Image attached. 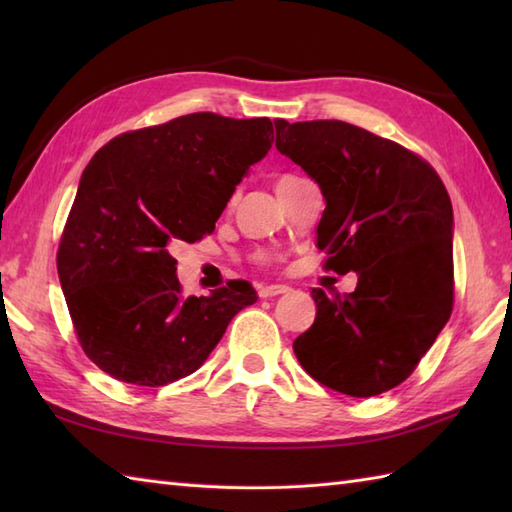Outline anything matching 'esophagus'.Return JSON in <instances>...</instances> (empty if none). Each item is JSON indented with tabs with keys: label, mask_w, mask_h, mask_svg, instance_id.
I'll use <instances>...</instances> for the list:
<instances>
[{
	"label": "esophagus",
	"mask_w": 512,
	"mask_h": 512,
	"mask_svg": "<svg viewBox=\"0 0 512 512\" xmlns=\"http://www.w3.org/2000/svg\"><path fill=\"white\" fill-rule=\"evenodd\" d=\"M288 290H290L288 286H281V284H275V286H262V288H259V297H262V299L277 297V295H284V292H288Z\"/></svg>",
	"instance_id": "1"
}]
</instances>
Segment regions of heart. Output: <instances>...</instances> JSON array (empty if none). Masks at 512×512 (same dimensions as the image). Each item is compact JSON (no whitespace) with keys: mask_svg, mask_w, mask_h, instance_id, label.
I'll use <instances>...</instances> for the list:
<instances>
[{"mask_svg":"<svg viewBox=\"0 0 512 512\" xmlns=\"http://www.w3.org/2000/svg\"><path fill=\"white\" fill-rule=\"evenodd\" d=\"M284 178H290V176H284ZM284 178H281V180H284Z\"/></svg>","mask_w":512,"mask_h":512,"instance_id":"b5f03b06","label":"heart"}]
</instances>
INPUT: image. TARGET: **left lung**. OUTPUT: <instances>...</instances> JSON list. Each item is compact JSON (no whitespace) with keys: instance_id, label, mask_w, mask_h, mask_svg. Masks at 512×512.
<instances>
[{"instance_id":"1","label":"left lung","mask_w":512,"mask_h":512,"mask_svg":"<svg viewBox=\"0 0 512 512\" xmlns=\"http://www.w3.org/2000/svg\"><path fill=\"white\" fill-rule=\"evenodd\" d=\"M277 149L319 184L325 268L358 275L350 295L312 288L317 317L297 336L301 367L354 398L400 385L453 310V206L429 162L343 121L277 118Z\"/></svg>"}]
</instances>
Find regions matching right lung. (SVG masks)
I'll list each match as a JSON object with an SVG mask.
<instances>
[{"mask_svg": "<svg viewBox=\"0 0 512 512\" xmlns=\"http://www.w3.org/2000/svg\"><path fill=\"white\" fill-rule=\"evenodd\" d=\"M268 118L187 114L112 138L85 167L59 244L61 290L83 352L123 383L162 387L200 369L248 281L182 297L169 244L213 233L235 187L273 147Z\"/></svg>", "mask_w": 512, "mask_h": 512, "instance_id": "right-lung-1", "label": "right lung"}]
</instances>
